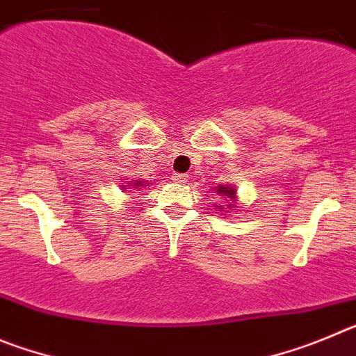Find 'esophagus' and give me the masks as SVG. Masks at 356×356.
I'll return each mask as SVG.
<instances>
[{"instance_id":"obj_1","label":"esophagus","mask_w":356,"mask_h":356,"mask_svg":"<svg viewBox=\"0 0 356 356\" xmlns=\"http://www.w3.org/2000/svg\"><path fill=\"white\" fill-rule=\"evenodd\" d=\"M172 181L179 182V184H184V182H188V175H186V174H174V175H172Z\"/></svg>"}]
</instances>
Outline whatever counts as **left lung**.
<instances>
[{
  "label": "left lung",
  "mask_w": 356,
  "mask_h": 356,
  "mask_svg": "<svg viewBox=\"0 0 356 356\" xmlns=\"http://www.w3.org/2000/svg\"><path fill=\"white\" fill-rule=\"evenodd\" d=\"M216 191H218V193H220V195H222V193H225L227 197H232V195L236 193V191H234L232 188H225V186H220V188H218ZM222 209H223V207H222Z\"/></svg>",
  "instance_id": "obj_1"
}]
</instances>
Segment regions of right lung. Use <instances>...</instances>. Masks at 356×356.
I'll return each instance as SVG.
<instances>
[{
	"label": "right lung",
	"mask_w": 356,
	"mask_h": 356,
	"mask_svg": "<svg viewBox=\"0 0 356 356\" xmlns=\"http://www.w3.org/2000/svg\"><path fill=\"white\" fill-rule=\"evenodd\" d=\"M136 186H142V184H140V181H136Z\"/></svg>",
	"instance_id": "1"
}]
</instances>
